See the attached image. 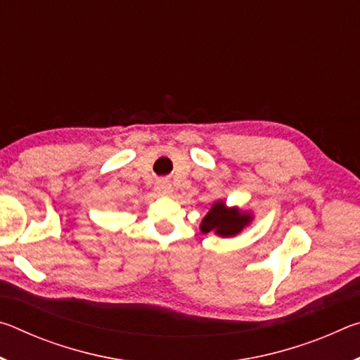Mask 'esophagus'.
I'll list each match as a JSON object with an SVG mask.
<instances>
[{
  "instance_id": "esophagus-1",
  "label": "esophagus",
  "mask_w": 360,
  "mask_h": 360,
  "mask_svg": "<svg viewBox=\"0 0 360 360\" xmlns=\"http://www.w3.org/2000/svg\"><path fill=\"white\" fill-rule=\"evenodd\" d=\"M155 191L160 193V195H169V193L173 192V187H172V184H169L168 181L162 179V181H158L157 184H155Z\"/></svg>"
}]
</instances>
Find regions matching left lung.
Returning a JSON list of instances; mask_svg holds the SVG:
<instances>
[{
	"mask_svg": "<svg viewBox=\"0 0 360 360\" xmlns=\"http://www.w3.org/2000/svg\"><path fill=\"white\" fill-rule=\"evenodd\" d=\"M252 222V214L251 212H245L240 208H227L224 202L212 203L211 210L208 214L203 217L202 225H200V230L203 233H210V231H214L219 236H235L238 235L240 231L248 227L249 224Z\"/></svg>",
	"mask_w": 360,
	"mask_h": 360,
	"instance_id": "left-lung-1",
	"label": "left lung"
}]
</instances>
